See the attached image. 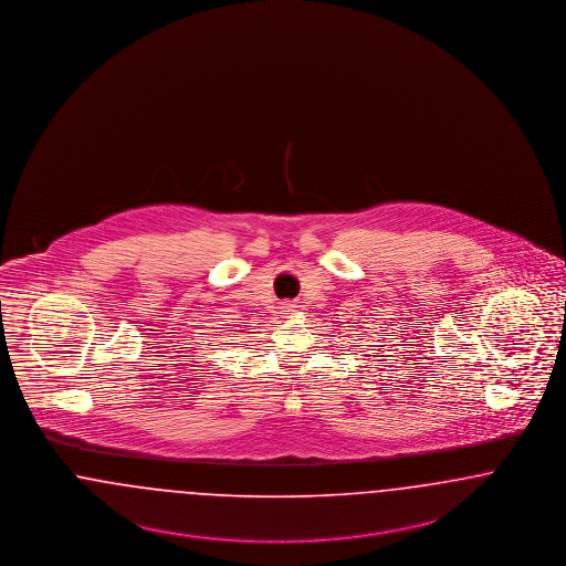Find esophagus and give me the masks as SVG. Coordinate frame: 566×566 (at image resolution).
Returning a JSON list of instances; mask_svg holds the SVG:
<instances>
[{
	"instance_id": "obj_1",
	"label": "esophagus",
	"mask_w": 566,
	"mask_h": 566,
	"mask_svg": "<svg viewBox=\"0 0 566 566\" xmlns=\"http://www.w3.org/2000/svg\"><path fill=\"white\" fill-rule=\"evenodd\" d=\"M281 308H283V315H285V317H290V315H294L297 306H295V304H283Z\"/></svg>"
}]
</instances>
